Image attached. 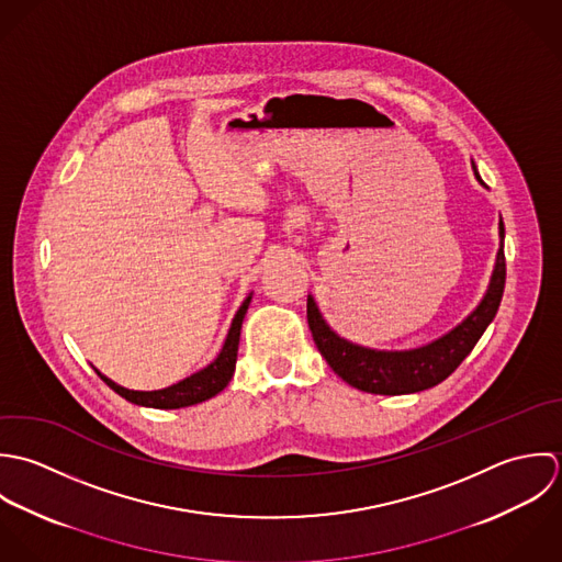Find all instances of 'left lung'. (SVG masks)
I'll list each match as a JSON object with an SVG mask.
<instances>
[{"label": "left lung", "mask_w": 562, "mask_h": 562, "mask_svg": "<svg viewBox=\"0 0 562 562\" xmlns=\"http://www.w3.org/2000/svg\"><path fill=\"white\" fill-rule=\"evenodd\" d=\"M473 173L477 182L484 184L475 165H473ZM504 284H506L504 222L499 220V249H497V260H495L488 289L482 302L475 306V311L462 324L449 330L448 335L424 347L404 349V351L362 347V345L349 342L347 338L338 337L322 317L313 295H308V304H306L308 326L315 338V345L326 358V362L349 386L364 393H375V395L417 393L443 382L469 356V351L475 347V342L497 315V308L504 295Z\"/></svg>", "instance_id": "left-lung-1"}]
</instances>
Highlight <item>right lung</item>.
Masks as SVG:
<instances>
[{"label": "right lung", "instance_id": "right-lung-1", "mask_svg": "<svg viewBox=\"0 0 562 562\" xmlns=\"http://www.w3.org/2000/svg\"><path fill=\"white\" fill-rule=\"evenodd\" d=\"M249 302H251V293L245 297V302L236 311L220 356L209 367H204L202 371L184 378L178 384H171V386L160 389V391H130V389H123V386L114 384L113 380L102 375L98 369H95V373L113 389L114 393H119L121 397H125L127 402L138 404V406L171 411V408H184V406H193V404L206 402V400L215 397L217 393H222L225 386H227V382L232 380V373H234V367H236V351H238L240 326H243V319H245Z\"/></svg>", "mask_w": 562, "mask_h": 562}]
</instances>
